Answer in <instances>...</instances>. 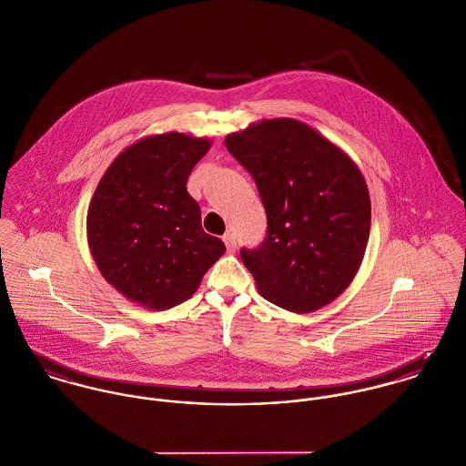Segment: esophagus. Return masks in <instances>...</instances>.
<instances>
[{
  "label": "esophagus",
  "mask_w": 466,
  "mask_h": 466,
  "mask_svg": "<svg viewBox=\"0 0 466 466\" xmlns=\"http://www.w3.org/2000/svg\"><path fill=\"white\" fill-rule=\"evenodd\" d=\"M223 243H225V247H227L228 252H234V250H236V236H234L232 232H227V234L223 236Z\"/></svg>",
  "instance_id": "1"
}]
</instances>
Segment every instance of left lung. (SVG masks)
I'll return each mask as SVG.
<instances>
[{"label":"left lung","mask_w":466,"mask_h":466,"mask_svg":"<svg viewBox=\"0 0 466 466\" xmlns=\"http://www.w3.org/2000/svg\"><path fill=\"white\" fill-rule=\"evenodd\" d=\"M227 150L252 175L266 210L258 248H241L258 293L310 312L356 277L370 236V195L358 166L308 125L266 119L227 136Z\"/></svg>","instance_id":"1"}]
</instances>
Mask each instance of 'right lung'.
I'll list each match as a JSON object with an SVG mask.
<instances>
[{"label":"right lung","mask_w":466,"mask_h":466,"mask_svg":"<svg viewBox=\"0 0 466 466\" xmlns=\"http://www.w3.org/2000/svg\"><path fill=\"white\" fill-rule=\"evenodd\" d=\"M206 139L169 132L128 147L105 171L87 212L89 248L105 279L148 309L187 300L225 254L202 228L187 178Z\"/></svg>","instance_id":"1"}]
</instances>
